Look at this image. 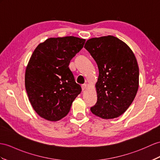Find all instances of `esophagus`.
I'll return each instance as SVG.
<instances>
[{
	"label": "esophagus",
	"instance_id": "obj_1",
	"mask_svg": "<svg viewBox=\"0 0 160 160\" xmlns=\"http://www.w3.org/2000/svg\"><path fill=\"white\" fill-rule=\"evenodd\" d=\"M81 88H82V90H85V89H86L88 88V85H87V84H83L81 85Z\"/></svg>",
	"mask_w": 160,
	"mask_h": 160
}]
</instances>
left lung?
Wrapping results in <instances>:
<instances>
[{"label": "left lung", "mask_w": 160, "mask_h": 160, "mask_svg": "<svg viewBox=\"0 0 160 160\" xmlns=\"http://www.w3.org/2000/svg\"><path fill=\"white\" fill-rule=\"evenodd\" d=\"M84 48L99 70L98 100L90 110L104 119L118 118L129 108L138 89L139 68L134 54L126 43L111 35L92 38Z\"/></svg>", "instance_id": "1"}]
</instances>
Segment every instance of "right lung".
Segmentation results:
<instances>
[{
    "label": "right lung",
    "instance_id": "1",
    "mask_svg": "<svg viewBox=\"0 0 160 160\" xmlns=\"http://www.w3.org/2000/svg\"><path fill=\"white\" fill-rule=\"evenodd\" d=\"M85 39L70 36L49 38L34 49L25 72V87L35 112L52 122L67 115L81 92L68 65Z\"/></svg>",
    "mask_w": 160,
    "mask_h": 160
}]
</instances>
